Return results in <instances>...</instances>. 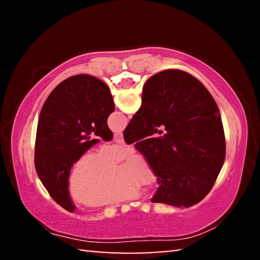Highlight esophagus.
I'll use <instances>...</instances> for the list:
<instances>
[{
    "mask_svg": "<svg viewBox=\"0 0 260 260\" xmlns=\"http://www.w3.org/2000/svg\"><path fill=\"white\" fill-rule=\"evenodd\" d=\"M114 142H117V143H120V144H122L124 143V138H122V134L121 133H116L114 134Z\"/></svg>",
    "mask_w": 260,
    "mask_h": 260,
    "instance_id": "obj_1",
    "label": "esophagus"
}]
</instances>
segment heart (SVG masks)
<instances>
[{
	"instance_id": "1",
	"label": "heart",
	"mask_w": 260,
	"mask_h": 260,
	"mask_svg": "<svg viewBox=\"0 0 260 260\" xmlns=\"http://www.w3.org/2000/svg\"><path fill=\"white\" fill-rule=\"evenodd\" d=\"M131 152L126 146H107L85 151L73 161L69 174V191L74 201L91 208L113 205L139 196L140 187H152L157 173L143 155L134 152L122 162L119 173L114 165Z\"/></svg>"
}]
</instances>
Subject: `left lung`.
Here are the masks:
<instances>
[{
	"instance_id": "left-lung-1",
	"label": "left lung",
	"mask_w": 260,
	"mask_h": 260,
	"mask_svg": "<svg viewBox=\"0 0 260 260\" xmlns=\"http://www.w3.org/2000/svg\"><path fill=\"white\" fill-rule=\"evenodd\" d=\"M114 111L112 95L100 79L78 74L61 81L41 109L35 139L34 162L39 179L57 204L74 212L69 195L73 161L99 142L111 141L108 117Z\"/></svg>"
}]
</instances>
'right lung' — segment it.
I'll use <instances>...</instances> for the list:
<instances>
[{"mask_svg": "<svg viewBox=\"0 0 260 260\" xmlns=\"http://www.w3.org/2000/svg\"><path fill=\"white\" fill-rule=\"evenodd\" d=\"M158 177L152 203L190 208L208 195L222 169L226 142L221 116L195 77L166 70L146 82L142 104L124 131Z\"/></svg>", "mask_w": 260, "mask_h": 260, "instance_id": "obj_1", "label": "right lung"}]
</instances>
